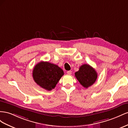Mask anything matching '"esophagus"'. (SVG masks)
I'll return each mask as SVG.
<instances>
[{
	"label": "esophagus",
	"instance_id": "34e87169",
	"mask_svg": "<svg viewBox=\"0 0 128 128\" xmlns=\"http://www.w3.org/2000/svg\"><path fill=\"white\" fill-rule=\"evenodd\" d=\"M72 74V71H67V74L68 75H71Z\"/></svg>",
	"mask_w": 128,
	"mask_h": 128
}]
</instances>
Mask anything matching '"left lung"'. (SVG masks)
Wrapping results in <instances>:
<instances>
[{"instance_id":"8db88e82","label":"left lung","mask_w":128,"mask_h":128,"mask_svg":"<svg viewBox=\"0 0 128 128\" xmlns=\"http://www.w3.org/2000/svg\"><path fill=\"white\" fill-rule=\"evenodd\" d=\"M76 78L83 87L87 88L96 82L98 74L95 69L88 64H83L75 73Z\"/></svg>"}]
</instances>
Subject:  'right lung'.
Segmentation results:
<instances>
[{"instance_id":"obj_1","label":"right lung","mask_w":128,"mask_h":128,"mask_svg":"<svg viewBox=\"0 0 128 128\" xmlns=\"http://www.w3.org/2000/svg\"><path fill=\"white\" fill-rule=\"evenodd\" d=\"M63 75L64 72L60 68L48 62H40L32 70L35 82L47 90L54 89Z\"/></svg>"}]
</instances>
